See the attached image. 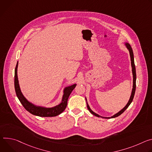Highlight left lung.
<instances>
[{
	"label": "left lung",
	"mask_w": 152,
	"mask_h": 152,
	"mask_svg": "<svg viewBox=\"0 0 152 152\" xmlns=\"http://www.w3.org/2000/svg\"><path fill=\"white\" fill-rule=\"evenodd\" d=\"M124 45L126 46V48L128 49V50L129 51V54H130V60H131V66H132V75H133V88H132V92H131V95L130 96L129 100L128 103H127V104L125 106V107L124 108H123L120 111H119L118 112H117L116 113L114 114L113 115H112L110 117H104V116H100L98 114L96 113L95 112H94L93 110H92V109H91V107H89L88 103L87 102V99L86 98V104H87V107L89 110V111L94 115L97 116V117H102L103 118H115L118 116L119 115H120L121 113H123L126 110V109L129 106V105L131 104V103L132 102L134 95V93H135V89H136V79H137V75H136V69H135V65H134V56H133V50L132 47L130 46V44L128 43L127 42H125L124 43Z\"/></svg>",
	"instance_id": "left-lung-1"
}]
</instances>
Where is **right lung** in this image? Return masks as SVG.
Masks as SVG:
<instances>
[{
    "label": "right lung",
    "instance_id": "right-lung-1",
    "mask_svg": "<svg viewBox=\"0 0 152 152\" xmlns=\"http://www.w3.org/2000/svg\"><path fill=\"white\" fill-rule=\"evenodd\" d=\"M18 61L17 62L14 72V88L17 96H18V99L25 109L31 114L41 117L56 116L61 113L65 110L67 104V99H68V98L72 91L77 86V84H73L72 85L66 86L64 88L61 102L58 104L51 107L36 105L29 102L24 96L21 91L18 76Z\"/></svg>",
    "mask_w": 152,
    "mask_h": 152
}]
</instances>
